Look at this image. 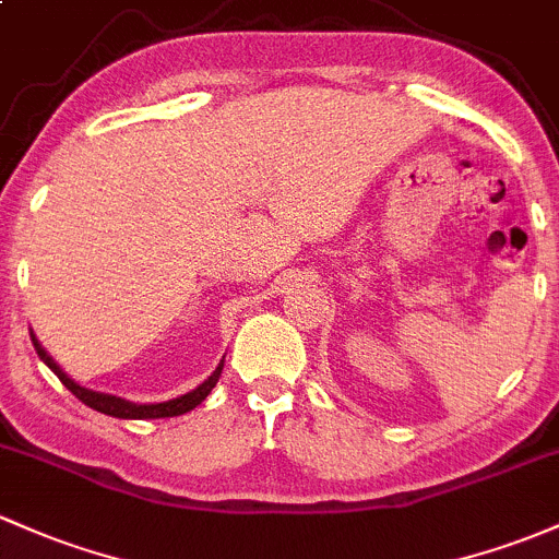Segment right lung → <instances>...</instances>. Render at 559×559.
Here are the masks:
<instances>
[{"mask_svg": "<svg viewBox=\"0 0 559 559\" xmlns=\"http://www.w3.org/2000/svg\"><path fill=\"white\" fill-rule=\"evenodd\" d=\"M32 341H34V349H37L41 362H45L47 368L52 370V373L61 378L63 386L69 389V392L74 394L76 400H82L87 407H93V411L106 413V416H114V418H170V416H183V413L194 411V407L200 405V402L205 400L210 392H213V386H215V383H218L221 370H224V362H221L218 368L213 370V376H210L205 383H200V386H197L194 392L183 394V397L167 400V402H157V405H135V402L111 397V394H98V392H90V389H82L80 383L71 381V378L66 376L61 368H58L56 359H52L50 354L41 349L39 341L34 338V335H32Z\"/></svg>", "mask_w": 559, "mask_h": 559, "instance_id": "obj_1", "label": "right lung"}]
</instances>
